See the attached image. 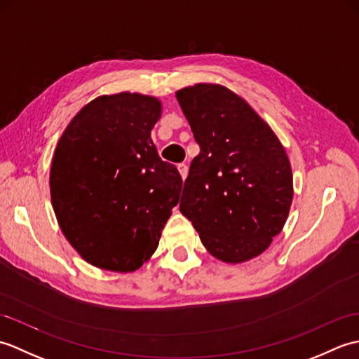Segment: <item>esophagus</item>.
Wrapping results in <instances>:
<instances>
[{
	"mask_svg": "<svg viewBox=\"0 0 359 359\" xmlns=\"http://www.w3.org/2000/svg\"><path fill=\"white\" fill-rule=\"evenodd\" d=\"M177 170H179V172H180V175H182V179H187V175H188V166L185 165V163H179L177 165Z\"/></svg>",
	"mask_w": 359,
	"mask_h": 359,
	"instance_id": "obj_1",
	"label": "esophagus"
}]
</instances>
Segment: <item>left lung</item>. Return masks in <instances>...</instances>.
Wrapping results in <instances>:
<instances>
[{
  "instance_id": "obj_1",
  "label": "left lung",
  "mask_w": 359,
  "mask_h": 359,
  "mask_svg": "<svg viewBox=\"0 0 359 359\" xmlns=\"http://www.w3.org/2000/svg\"><path fill=\"white\" fill-rule=\"evenodd\" d=\"M177 100L201 147L189 165L180 212L220 261L256 257L280 233L292 205L285 149L230 89L202 83L179 90Z\"/></svg>"
}]
</instances>
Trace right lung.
I'll list each match as a JSON object with an SVG mask.
<instances>
[{
    "label": "right lung",
    "mask_w": 359,
    "mask_h": 359,
    "mask_svg": "<svg viewBox=\"0 0 359 359\" xmlns=\"http://www.w3.org/2000/svg\"><path fill=\"white\" fill-rule=\"evenodd\" d=\"M160 112L154 97L102 95L72 118L55 148L53 211L71 245L98 269H140L179 203L180 174L151 140Z\"/></svg>",
    "instance_id": "1"
}]
</instances>
